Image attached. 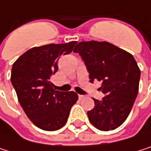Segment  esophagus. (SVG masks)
<instances>
[{
    "label": "esophagus",
    "instance_id": "esophagus-1",
    "mask_svg": "<svg viewBox=\"0 0 151 151\" xmlns=\"http://www.w3.org/2000/svg\"><path fill=\"white\" fill-rule=\"evenodd\" d=\"M79 98H80V100H82V99L85 98V96H83V95H79Z\"/></svg>",
    "mask_w": 151,
    "mask_h": 151
}]
</instances>
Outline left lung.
I'll use <instances>...</instances> for the list:
<instances>
[{"label": "left lung", "mask_w": 151, "mask_h": 151, "mask_svg": "<svg viewBox=\"0 0 151 151\" xmlns=\"http://www.w3.org/2000/svg\"><path fill=\"white\" fill-rule=\"evenodd\" d=\"M85 62L90 82L98 81L104 94L88 111L90 123L101 131L114 130L128 117L139 90L141 70L134 56L106 41H81L74 47Z\"/></svg>", "instance_id": "obj_1"}]
</instances>
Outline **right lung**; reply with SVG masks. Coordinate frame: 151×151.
Instances as JSON below:
<instances>
[{"label": "right lung", "instance_id": "right-lung-1", "mask_svg": "<svg viewBox=\"0 0 151 151\" xmlns=\"http://www.w3.org/2000/svg\"><path fill=\"white\" fill-rule=\"evenodd\" d=\"M77 41L34 47L13 63L11 83L29 119L39 128L55 131L67 122L72 105L78 101L73 92L55 90L50 77L57 70L61 55H68Z\"/></svg>", "mask_w": 151, "mask_h": 151}]
</instances>
